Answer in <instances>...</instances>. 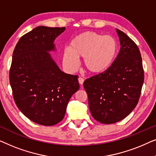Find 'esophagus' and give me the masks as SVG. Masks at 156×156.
<instances>
[{
  "label": "esophagus",
  "mask_w": 156,
  "mask_h": 156,
  "mask_svg": "<svg viewBox=\"0 0 156 156\" xmlns=\"http://www.w3.org/2000/svg\"><path fill=\"white\" fill-rule=\"evenodd\" d=\"M78 81H79V83H80V85H82L83 83H84V80L82 77H79L78 78Z\"/></svg>",
  "instance_id": "1"
}]
</instances>
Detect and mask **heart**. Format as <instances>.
I'll list each match as a JSON object with an SVG mask.
<instances>
[{
	"label": "heart",
	"instance_id": "heart-1",
	"mask_svg": "<svg viewBox=\"0 0 156 156\" xmlns=\"http://www.w3.org/2000/svg\"><path fill=\"white\" fill-rule=\"evenodd\" d=\"M118 52V44L114 37L94 32H84L74 37L64 50V65L74 72L80 66L78 58H83L84 67L91 74H101L112 65Z\"/></svg>",
	"mask_w": 156,
	"mask_h": 156
}]
</instances>
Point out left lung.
<instances>
[{
	"label": "left lung",
	"instance_id": "obj_1",
	"mask_svg": "<svg viewBox=\"0 0 156 156\" xmlns=\"http://www.w3.org/2000/svg\"><path fill=\"white\" fill-rule=\"evenodd\" d=\"M116 30L121 48L114 63L106 72L84 82L91 116L104 124L118 122L131 114L144 81L138 48L124 33Z\"/></svg>",
	"mask_w": 156,
	"mask_h": 156
}]
</instances>
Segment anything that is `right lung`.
<instances>
[{
  "mask_svg": "<svg viewBox=\"0 0 156 156\" xmlns=\"http://www.w3.org/2000/svg\"><path fill=\"white\" fill-rule=\"evenodd\" d=\"M65 27L39 26L19 40L12 54L10 84L19 110L33 122L53 126L62 120L78 76L62 71L50 52Z\"/></svg>",
  "mask_w": 156,
  "mask_h": 156,
  "instance_id": "1",
  "label": "right lung"
}]
</instances>
